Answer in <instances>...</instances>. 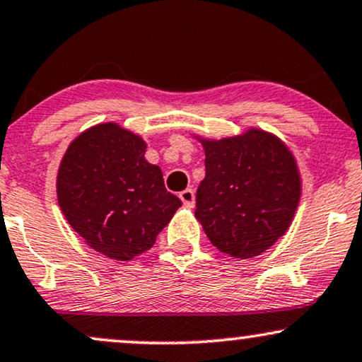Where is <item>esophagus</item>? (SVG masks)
Wrapping results in <instances>:
<instances>
[{
    "mask_svg": "<svg viewBox=\"0 0 362 362\" xmlns=\"http://www.w3.org/2000/svg\"><path fill=\"white\" fill-rule=\"evenodd\" d=\"M178 197L182 199V202H184L185 207H194V204H195V194H194L192 189L182 190Z\"/></svg>",
    "mask_w": 362,
    "mask_h": 362,
    "instance_id": "1",
    "label": "esophagus"
}]
</instances>
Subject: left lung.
<instances>
[{
  "label": "left lung",
  "mask_w": 362,
  "mask_h": 362,
  "mask_svg": "<svg viewBox=\"0 0 362 362\" xmlns=\"http://www.w3.org/2000/svg\"><path fill=\"white\" fill-rule=\"evenodd\" d=\"M197 139L206 153V177L197 189L195 217L221 252L255 258L293 221L302 195L297 160L280 138L258 128Z\"/></svg>",
  "instance_id": "left-lung-1"
}]
</instances>
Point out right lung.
<instances>
[{"label":"right lung","mask_w":362,"mask_h":362,"mask_svg":"<svg viewBox=\"0 0 362 362\" xmlns=\"http://www.w3.org/2000/svg\"><path fill=\"white\" fill-rule=\"evenodd\" d=\"M145 151L141 136L101 123L74 139L60 162V211L87 246L111 259L129 261L150 250L182 206Z\"/></svg>","instance_id":"obj_1"}]
</instances>
